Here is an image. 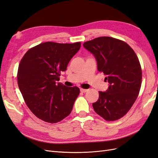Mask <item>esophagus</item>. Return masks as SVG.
Listing matches in <instances>:
<instances>
[{
  "mask_svg": "<svg viewBox=\"0 0 158 158\" xmlns=\"http://www.w3.org/2000/svg\"><path fill=\"white\" fill-rule=\"evenodd\" d=\"M88 90V89H83V88H81V89H80V92H82V93L86 92Z\"/></svg>",
  "mask_w": 158,
  "mask_h": 158,
  "instance_id": "obj_1",
  "label": "esophagus"
}]
</instances>
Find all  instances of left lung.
Segmentation results:
<instances>
[{"instance_id":"obj_1","label":"left lung","mask_w":158,"mask_h":158,"mask_svg":"<svg viewBox=\"0 0 158 158\" xmlns=\"http://www.w3.org/2000/svg\"><path fill=\"white\" fill-rule=\"evenodd\" d=\"M83 46L94 56L98 70L110 84L106 92H99L93 108L106 121L117 120L130 110L141 88L142 73L137 55L125 42L109 36L85 42Z\"/></svg>"}]
</instances>
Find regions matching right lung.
Segmentation results:
<instances>
[{
  "label": "right lung",
  "instance_id": "add662e5",
  "mask_svg": "<svg viewBox=\"0 0 158 158\" xmlns=\"http://www.w3.org/2000/svg\"><path fill=\"white\" fill-rule=\"evenodd\" d=\"M81 43L46 42L28 50L21 59L17 81L25 103L35 116L46 122L57 123L71 113L80 94L60 80Z\"/></svg>",
  "mask_w": 158,
  "mask_h": 158
}]
</instances>
